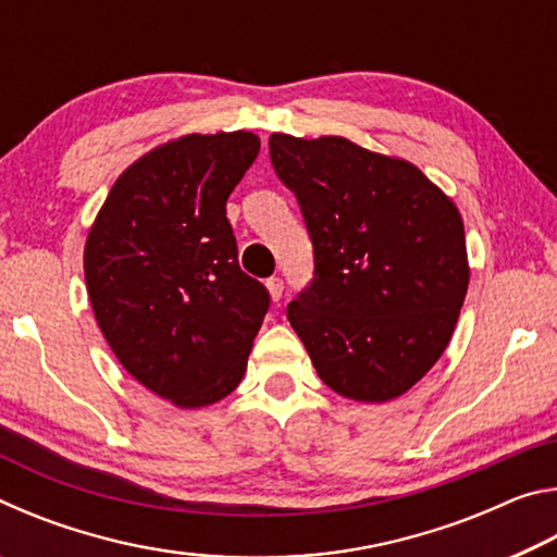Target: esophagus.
Wrapping results in <instances>:
<instances>
[{"instance_id":"obj_1","label":"esophagus","mask_w":557,"mask_h":557,"mask_svg":"<svg viewBox=\"0 0 557 557\" xmlns=\"http://www.w3.org/2000/svg\"><path fill=\"white\" fill-rule=\"evenodd\" d=\"M268 292L272 301H280L282 299V292H285V282H282L280 277H270L268 280Z\"/></svg>"}]
</instances>
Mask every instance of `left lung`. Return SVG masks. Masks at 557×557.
<instances>
[{
  "instance_id": "1",
  "label": "left lung",
  "mask_w": 557,
  "mask_h": 557,
  "mask_svg": "<svg viewBox=\"0 0 557 557\" xmlns=\"http://www.w3.org/2000/svg\"><path fill=\"white\" fill-rule=\"evenodd\" d=\"M270 159L314 245V280L287 319L319 379L358 403L408 393L447 348L467 297L455 201L414 164L346 137L275 132Z\"/></svg>"
}]
</instances>
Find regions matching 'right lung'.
<instances>
[{"label": "right lung", "mask_w": 557, "mask_h": 557, "mask_svg": "<svg viewBox=\"0 0 557 557\" xmlns=\"http://www.w3.org/2000/svg\"><path fill=\"white\" fill-rule=\"evenodd\" d=\"M258 152L245 129L159 145L117 176L90 225L83 268L100 332L132 379L178 408L238 388L270 307L225 219Z\"/></svg>", "instance_id": "right-lung-1"}]
</instances>
